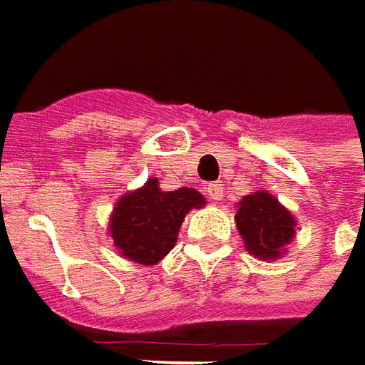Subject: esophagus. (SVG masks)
I'll return each instance as SVG.
<instances>
[{"mask_svg": "<svg viewBox=\"0 0 365 365\" xmlns=\"http://www.w3.org/2000/svg\"><path fill=\"white\" fill-rule=\"evenodd\" d=\"M206 194H208V198L210 200H222V194H225V187H222V183L214 182L208 183V187H206Z\"/></svg>", "mask_w": 365, "mask_h": 365, "instance_id": "1", "label": "esophagus"}]
</instances>
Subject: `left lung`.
<instances>
[{"instance_id": "left-lung-1", "label": "left lung", "mask_w": 365, "mask_h": 365, "mask_svg": "<svg viewBox=\"0 0 365 365\" xmlns=\"http://www.w3.org/2000/svg\"><path fill=\"white\" fill-rule=\"evenodd\" d=\"M235 220L247 251L263 262L279 257L294 239V216L265 190L241 200Z\"/></svg>"}]
</instances>
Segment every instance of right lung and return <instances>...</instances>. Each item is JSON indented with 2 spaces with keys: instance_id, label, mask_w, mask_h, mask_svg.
Listing matches in <instances>:
<instances>
[{
  "instance_id": "obj_1",
  "label": "right lung",
  "mask_w": 365,
  "mask_h": 365,
  "mask_svg": "<svg viewBox=\"0 0 365 365\" xmlns=\"http://www.w3.org/2000/svg\"><path fill=\"white\" fill-rule=\"evenodd\" d=\"M206 202L192 187L163 192L157 180L122 196L110 218L114 245L128 259L155 265L173 249L182 220L192 208Z\"/></svg>"
}]
</instances>
